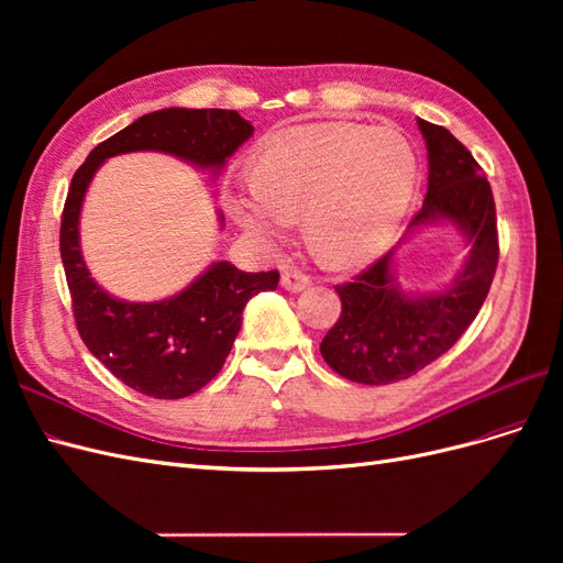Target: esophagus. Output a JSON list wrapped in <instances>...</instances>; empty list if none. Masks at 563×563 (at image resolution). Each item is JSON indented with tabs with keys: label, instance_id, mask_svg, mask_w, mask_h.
<instances>
[{
	"label": "esophagus",
	"instance_id": "34e87169",
	"mask_svg": "<svg viewBox=\"0 0 563 563\" xmlns=\"http://www.w3.org/2000/svg\"><path fill=\"white\" fill-rule=\"evenodd\" d=\"M282 286L286 288V291L298 294L310 286V277L305 275V272H300L298 267H284L282 269Z\"/></svg>",
	"mask_w": 563,
	"mask_h": 563
}]
</instances>
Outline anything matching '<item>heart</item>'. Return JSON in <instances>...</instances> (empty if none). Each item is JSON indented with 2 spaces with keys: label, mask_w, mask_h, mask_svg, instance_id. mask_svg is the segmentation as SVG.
<instances>
[{
  "label": "heart",
  "mask_w": 563,
  "mask_h": 563,
  "mask_svg": "<svg viewBox=\"0 0 563 563\" xmlns=\"http://www.w3.org/2000/svg\"><path fill=\"white\" fill-rule=\"evenodd\" d=\"M418 159L389 126L312 124L277 135L251 178L225 195L230 216L261 242L284 240L294 218L331 265L366 263L387 246L411 203Z\"/></svg>",
  "instance_id": "heart-1"
}]
</instances>
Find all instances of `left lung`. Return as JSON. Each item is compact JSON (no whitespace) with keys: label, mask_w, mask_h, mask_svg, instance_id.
I'll return each instance as SVG.
<instances>
[{"label":"left lung","mask_w":563,"mask_h":563,"mask_svg":"<svg viewBox=\"0 0 563 563\" xmlns=\"http://www.w3.org/2000/svg\"><path fill=\"white\" fill-rule=\"evenodd\" d=\"M428 145V195L408 230L451 223L470 253L455 279L434 294H406L395 277V251L352 282L335 286L343 302L321 356L335 373L362 385H389L449 352L479 314L498 267L496 201L472 152L455 135L418 119Z\"/></svg>","instance_id":"left-lung-1"}]
</instances>
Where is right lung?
Segmentation results:
<instances>
[{
	"mask_svg": "<svg viewBox=\"0 0 563 563\" xmlns=\"http://www.w3.org/2000/svg\"><path fill=\"white\" fill-rule=\"evenodd\" d=\"M251 133L253 126L234 110L166 108L139 117L96 145L73 176L60 220V258L77 331L96 360L141 395L183 399L213 380L242 329L246 302L261 291H275L279 272H242L220 261L166 300H119L93 282L81 258L84 195L106 159L141 150L166 152L218 176ZM218 218L223 223V216Z\"/></svg>",
	"mask_w": 563,
	"mask_h": 563,
	"instance_id": "1",
	"label": "right lung"
}]
</instances>
